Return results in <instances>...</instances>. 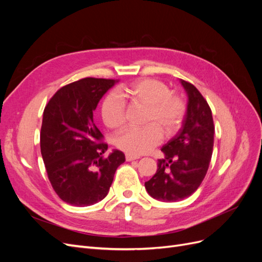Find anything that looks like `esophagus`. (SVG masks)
I'll list each match as a JSON object with an SVG mask.
<instances>
[{"instance_id": "esophagus-1", "label": "esophagus", "mask_w": 262, "mask_h": 262, "mask_svg": "<svg viewBox=\"0 0 262 262\" xmlns=\"http://www.w3.org/2000/svg\"><path fill=\"white\" fill-rule=\"evenodd\" d=\"M138 156H133V155H130V154H126L125 155V160L128 161V162H132V161H136V160H138Z\"/></svg>"}]
</instances>
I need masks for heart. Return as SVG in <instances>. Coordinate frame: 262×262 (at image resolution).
Here are the masks:
<instances>
[{"mask_svg": "<svg viewBox=\"0 0 262 262\" xmlns=\"http://www.w3.org/2000/svg\"><path fill=\"white\" fill-rule=\"evenodd\" d=\"M119 94L110 93L102 100L100 114L107 128L119 131L125 125L124 101L145 109L143 128H131L116 137L115 145L119 149L130 155L145 154L161 143L163 132L170 137L178 131L185 115L184 102L177 94L168 92L163 82L143 78L124 86Z\"/></svg>", "mask_w": 262, "mask_h": 262, "instance_id": "heart-1", "label": "heart"}]
</instances>
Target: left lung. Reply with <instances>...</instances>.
I'll return each mask as SVG.
<instances>
[{"mask_svg": "<svg viewBox=\"0 0 262 262\" xmlns=\"http://www.w3.org/2000/svg\"><path fill=\"white\" fill-rule=\"evenodd\" d=\"M179 82L188 96L182 125L162 147L165 157L158 160L156 173L145 182L147 193L163 202H175L191 195L207 175L213 152L211 108L192 84Z\"/></svg>", "mask_w": 262, "mask_h": 262, "instance_id": "1", "label": "left lung"}]
</instances>
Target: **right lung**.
<instances>
[{"label":"right lung","instance_id":"add662e5","mask_svg":"<svg viewBox=\"0 0 262 262\" xmlns=\"http://www.w3.org/2000/svg\"><path fill=\"white\" fill-rule=\"evenodd\" d=\"M118 80L86 77L63 86L43 110L40 148L52 188L64 202L87 207L108 194L125 157L108 145L94 123L93 112Z\"/></svg>","mask_w":262,"mask_h":262}]
</instances>
